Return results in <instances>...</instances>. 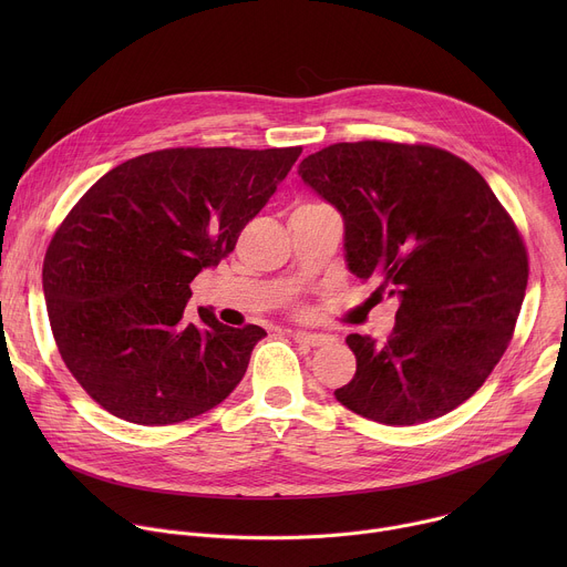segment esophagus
I'll return each mask as SVG.
<instances>
[{
  "label": "esophagus",
  "instance_id": "34e87169",
  "mask_svg": "<svg viewBox=\"0 0 567 567\" xmlns=\"http://www.w3.org/2000/svg\"><path fill=\"white\" fill-rule=\"evenodd\" d=\"M291 337H293L296 343H302V346H309V348H320V346H328L330 341H334L330 334H322V332H302V330H296Z\"/></svg>",
  "mask_w": 567,
  "mask_h": 567
}]
</instances>
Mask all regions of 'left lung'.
<instances>
[{
  "mask_svg": "<svg viewBox=\"0 0 567 567\" xmlns=\"http://www.w3.org/2000/svg\"><path fill=\"white\" fill-rule=\"evenodd\" d=\"M300 179L346 224V262L399 300L385 341L350 334L352 413L413 426L464 403L505 354L527 289L523 237L484 177L433 145L334 143Z\"/></svg>",
  "mask_w": 567,
  "mask_h": 567,
  "instance_id": "obj_1",
  "label": "left lung"
}]
</instances>
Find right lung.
I'll use <instances>...</instances> for the list:
<instances>
[{"instance_id":"right-lung-1","label":"right lung","mask_w":567,"mask_h":567,"mask_svg":"<svg viewBox=\"0 0 567 567\" xmlns=\"http://www.w3.org/2000/svg\"><path fill=\"white\" fill-rule=\"evenodd\" d=\"M302 147H171L103 175L64 217L42 285L58 352L87 394L132 424L166 426L221 403L267 332L186 309L278 190Z\"/></svg>"}]
</instances>
